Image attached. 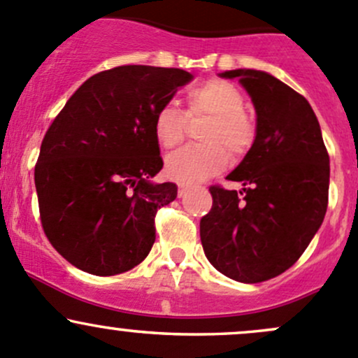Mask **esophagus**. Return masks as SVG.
<instances>
[{"instance_id": "obj_1", "label": "esophagus", "mask_w": 358, "mask_h": 358, "mask_svg": "<svg viewBox=\"0 0 358 358\" xmlns=\"http://www.w3.org/2000/svg\"><path fill=\"white\" fill-rule=\"evenodd\" d=\"M187 192H189V187H187V185H180L178 187V197H183Z\"/></svg>"}]
</instances>
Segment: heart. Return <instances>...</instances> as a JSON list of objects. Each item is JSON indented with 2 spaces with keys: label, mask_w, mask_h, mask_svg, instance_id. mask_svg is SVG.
Segmentation results:
<instances>
[{
  "label": "heart",
  "mask_w": 358,
  "mask_h": 358,
  "mask_svg": "<svg viewBox=\"0 0 358 358\" xmlns=\"http://www.w3.org/2000/svg\"><path fill=\"white\" fill-rule=\"evenodd\" d=\"M190 114H206L211 121L202 129V145H189L168 156L166 175L180 183H199L223 171L230 156L246 154L255 140V126L244 114L243 93L220 79L204 83L187 93ZM154 135L164 149L178 145L185 135V114L168 102L154 117Z\"/></svg>",
  "instance_id": "b5f03b06"
}]
</instances>
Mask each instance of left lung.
<instances>
[{"instance_id": "left-lung-1", "label": "left lung", "mask_w": 358, "mask_h": 358, "mask_svg": "<svg viewBox=\"0 0 358 358\" xmlns=\"http://www.w3.org/2000/svg\"><path fill=\"white\" fill-rule=\"evenodd\" d=\"M256 110L251 149L227 180L244 189L211 187V211L201 220L206 258L229 279L263 282L298 262L324 222L329 156L305 96L265 71L236 69Z\"/></svg>"}]
</instances>
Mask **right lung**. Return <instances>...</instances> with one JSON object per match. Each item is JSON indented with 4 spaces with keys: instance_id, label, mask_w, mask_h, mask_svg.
<instances>
[{
    "instance_id": "obj_1",
    "label": "right lung",
    "mask_w": 358,
    "mask_h": 358,
    "mask_svg": "<svg viewBox=\"0 0 358 358\" xmlns=\"http://www.w3.org/2000/svg\"><path fill=\"white\" fill-rule=\"evenodd\" d=\"M192 74L121 66L86 79L46 131L34 168L43 230L74 266L115 275L147 258L154 216L178 187L162 169L154 117Z\"/></svg>"
}]
</instances>
